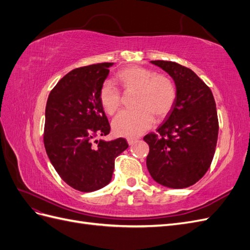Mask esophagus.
Instances as JSON below:
<instances>
[{"label":"esophagus","mask_w":250,"mask_h":250,"mask_svg":"<svg viewBox=\"0 0 250 250\" xmlns=\"http://www.w3.org/2000/svg\"><path fill=\"white\" fill-rule=\"evenodd\" d=\"M127 142H128V144H129V145L131 146V145H133V144H134L135 142H137V140H135V139H128Z\"/></svg>","instance_id":"obj_1"}]
</instances>
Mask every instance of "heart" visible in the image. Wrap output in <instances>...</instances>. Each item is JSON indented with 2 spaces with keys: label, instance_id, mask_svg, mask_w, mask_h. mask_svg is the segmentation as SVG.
Segmentation results:
<instances>
[{
  "label": "heart",
  "instance_id": "heart-1",
  "mask_svg": "<svg viewBox=\"0 0 250 250\" xmlns=\"http://www.w3.org/2000/svg\"><path fill=\"white\" fill-rule=\"evenodd\" d=\"M117 78L125 89H137L133 109L121 111L112 121V130L128 139L140 137L152 126L154 117L163 118L172 109L177 90L174 81L164 74L143 66H130L121 70ZM99 99L103 109L115 113L121 104V93L110 80L100 87Z\"/></svg>",
  "mask_w": 250,
  "mask_h": 250
}]
</instances>
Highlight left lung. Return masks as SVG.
Returning <instances> with one entry per match:
<instances>
[{
	"instance_id": "1",
	"label": "left lung",
	"mask_w": 250,
	"mask_h": 250,
	"mask_svg": "<svg viewBox=\"0 0 250 250\" xmlns=\"http://www.w3.org/2000/svg\"><path fill=\"white\" fill-rule=\"evenodd\" d=\"M169 74L177 96L172 109L149 133L147 169L154 181L170 188L193 186L207 173L218 140V117L209 87L192 70L165 60L150 62Z\"/></svg>"
}]
</instances>
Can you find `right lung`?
I'll return each instance as SVG.
<instances>
[{"instance_id": "right-lung-1", "label": "right lung", "mask_w": 250, "mask_h": 250, "mask_svg": "<svg viewBox=\"0 0 250 250\" xmlns=\"http://www.w3.org/2000/svg\"><path fill=\"white\" fill-rule=\"evenodd\" d=\"M113 64L96 63L69 72L47 100L44 148L59 176L80 192L107 186L115 160L128 148L122 138L94 141L96 135H107L110 131L99 92Z\"/></svg>"}]
</instances>
